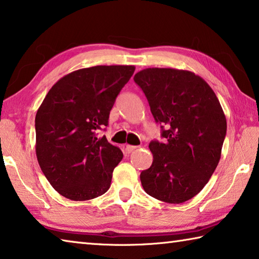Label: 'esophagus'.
<instances>
[{"mask_svg":"<svg viewBox=\"0 0 259 259\" xmlns=\"http://www.w3.org/2000/svg\"><path fill=\"white\" fill-rule=\"evenodd\" d=\"M137 148H138V146L126 145V146H125V151H126V153H131V152H134L135 150H137Z\"/></svg>","mask_w":259,"mask_h":259,"instance_id":"obj_1","label":"esophagus"}]
</instances>
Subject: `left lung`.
Returning a JSON list of instances; mask_svg holds the SVG:
<instances>
[{
	"label": "left lung",
	"instance_id": "1",
	"mask_svg": "<svg viewBox=\"0 0 259 259\" xmlns=\"http://www.w3.org/2000/svg\"><path fill=\"white\" fill-rule=\"evenodd\" d=\"M135 82L161 124L163 143L153 140V162L140 174L144 191L166 203H183L205 186L221 160L226 117L202 77L175 68H146Z\"/></svg>",
	"mask_w": 259,
	"mask_h": 259
}]
</instances>
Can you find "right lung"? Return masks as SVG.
<instances>
[{"mask_svg":"<svg viewBox=\"0 0 259 259\" xmlns=\"http://www.w3.org/2000/svg\"><path fill=\"white\" fill-rule=\"evenodd\" d=\"M135 72L131 65L82 68L52 85L35 116L38 164L51 186L73 201L103 195L123 154L97 137L108 125L117 95Z\"/></svg>","mask_w":259,"mask_h":259,"instance_id":"obj_1","label":"right lung"}]
</instances>
